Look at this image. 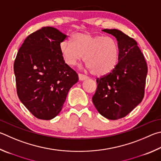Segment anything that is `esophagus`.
<instances>
[{
  "instance_id": "34e87169",
  "label": "esophagus",
  "mask_w": 161,
  "mask_h": 161,
  "mask_svg": "<svg viewBox=\"0 0 161 161\" xmlns=\"http://www.w3.org/2000/svg\"><path fill=\"white\" fill-rule=\"evenodd\" d=\"M88 79V77H87L86 75H84L83 74H79V80H80V81H83V80H87Z\"/></svg>"
}]
</instances>
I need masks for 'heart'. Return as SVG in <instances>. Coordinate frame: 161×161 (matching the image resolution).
Returning a JSON list of instances; mask_svg holds the SVG:
<instances>
[{
  "instance_id": "obj_1",
  "label": "heart",
  "mask_w": 161,
  "mask_h": 161,
  "mask_svg": "<svg viewBox=\"0 0 161 161\" xmlns=\"http://www.w3.org/2000/svg\"><path fill=\"white\" fill-rule=\"evenodd\" d=\"M71 42L64 41L60 44L61 55L68 65H75L84 55L87 68L93 75L103 77L112 72L118 65L119 46L113 37L80 32L73 35Z\"/></svg>"
}]
</instances>
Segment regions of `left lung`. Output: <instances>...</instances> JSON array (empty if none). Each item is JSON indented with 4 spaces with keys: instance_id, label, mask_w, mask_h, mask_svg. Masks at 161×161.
I'll return each mask as SVG.
<instances>
[{
    "instance_id": "left-lung-1",
    "label": "left lung",
    "mask_w": 161,
    "mask_h": 161,
    "mask_svg": "<svg viewBox=\"0 0 161 161\" xmlns=\"http://www.w3.org/2000/svg\"><path fill=\"white\" fill-rule=\"evenodd\" d=\"M102 31L116 38L119 60L112 72L96 80L97 89L92 101L104 118L118 119L128 115L144 98L147 65L132 38L115 29Z\"/></svg>"
}]
</instances>
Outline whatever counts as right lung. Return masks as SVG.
Here are the masks:
<instances>
[{
    "mask_svg": "<svg viewBox=\"0 0 161 161\" xmlns=\"http://www.w3.org/2000/svg\"><path fill=\"white\" fill-rule=\"evenodd\" d=\"M66 38L54 27H42L26 38L14 60L17 96L41 119L48 120L59 114L69 90L79 80L60 51Z\"/></svg>",
    "mask_w": 161,
    "mask_h": 161,
    "instance_id": "1",
    "label": "right lung"
}]
</instances>
